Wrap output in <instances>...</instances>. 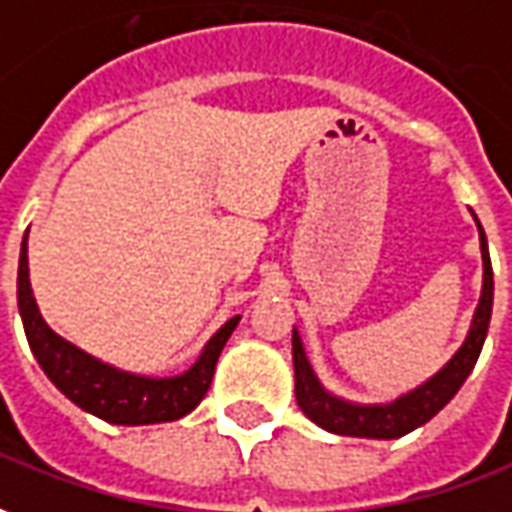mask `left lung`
Here are the masks:
<instances>
[{
    "instance_id": "left-lung-1",
    "label": "left lung",
    "mask_w": 512,
    "mask_h": 512,
    "mask_svg": "<svg viewBox=\"0 0 512 512\" xmlns=\"http://www.w3.org/2000/svg\"><path fill=\"white\" fill-rule=\"evenodd\" d=\"M479 225V222H477ZM479 245H482V264H485V284H482V298H479L477 315L468 331L465 345L454 354L446 368L440 370L432 382H426L421 390H415L410 396L398 398L387 407H357V404H345L340 398L329 396L315 373L306 362L303 354L301 337L292 334V359H295V398L298 407L309 421L317 426L329 429L334 435H348V438H373V440H390L401 438L412 429L426 424L429 418H435L446 404H449L454 393L463 387L468 373L474 370L488 334V323H491L493 309V270L491 256H488V239L479 225Z\"/></svg>"
}]
</instances>
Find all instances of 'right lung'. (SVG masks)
<instances>
[{
	"label": "right lung",
	"instance_id": "1",
	"mask_svg": "<svg viewBox=\"0 0 512 512\" xmlns=\"http://www.w3.org/2000/svg\"><path fill=\"white\" fill-rule=\"evenodd\" d=\"M19 312L24 320V334L33 348L41 370L49 382L61 390L63 396L74 401L80 410L97 415L108 424L139 426L178 421L186 412H192L209 393L214 368L220 359L222 345L228 343L231 331L236 329L239 317H231L222 326L203 354L183 376L172 379H144L133 373L102 365L100 359L88 357L86 351L74 348L58 337L55 331L38 315L33 290H30V267H27V236L21 242L19 256Z\"/></svg>",
	"mask_w": 512,
	"mask_h": 512
}]
</instances>
